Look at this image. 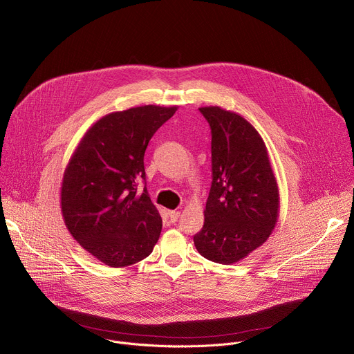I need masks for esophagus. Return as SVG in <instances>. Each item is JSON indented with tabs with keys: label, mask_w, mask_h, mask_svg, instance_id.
I'll use <instances>...</instances> for the list:
<instances>
[{
	"label": "esophagus",
	"mask_w": 354,
	"mask_h": 354,
	"mask_svg": "<svg viewBox=\"0 0 354 354\" xmlns=\"http://www.w3.org/2000/svg\"><path fill=\"white\" fill-rule=\"evenodd\" d=\"M179 215H180L179 211H168V219H169V222H171V223H175V222L178 221V218H179Z\"/></svg>",
	"instance_id": "obj_1"
}]
</instances>
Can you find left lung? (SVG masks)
<instances>
[{
    "instance_id": "left-lung-1",
    "label": "left lung",
    "mask_w": 354,
    "mask_h": 354,
    "mask_svg": "<svg viewBox=\"0 0 354 354\" xmlns=\"http://www.w3.org/2000/svg\"><path fill=\"white\" fill-rule=\"evenodd\" d=\"M198 109L211 128L212 182L204 225L193 241L207 260L233 264L270 238L279 212V190L254 127L221 106Z\"/></svg>"
}]
</instances>
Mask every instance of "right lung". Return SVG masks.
Returning <instances> with one entry per match:
<instances>
[{"mask_svg":"<svg viewBox=\"0 0 354 354\" xmlns=\"http://www.w3.org/2000/svg\"><path fill=\"white\" fill-rule=\"evenodd\" d=\"M178 106L143 105L108 113L83 136L64 174L61 209L73 239L105 266L151 254L162 219L145 186L150 139Z\"/></svg>","mask_w":354,"mask_h":354,"instance_id":"add662e5","label":"right lung"}]
</instances>
